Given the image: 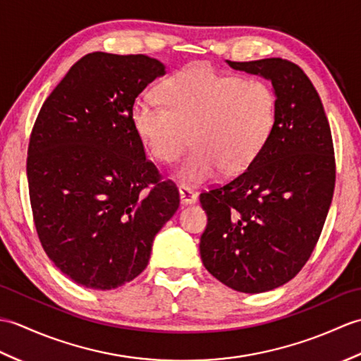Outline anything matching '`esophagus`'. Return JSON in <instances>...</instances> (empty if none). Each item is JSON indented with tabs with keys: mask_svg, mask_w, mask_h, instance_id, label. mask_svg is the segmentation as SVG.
<instances>
[{
	"mask_svg": "<svg viewBox=\"0 0 361 361\" xmlns=\"http://www.w3.org/2000/svg\"><path fill=\"white\" fill-rule=\"evenodd\" d=\"M178 192H180V198H181L183 204H192L197 202V194L190 188L180 186Z\"/></svg>",
	"mask_w": 361,
	"mask_h": 361,
	"instance_id": "obj_1",
	"label": "esophagus"
}]
</instances>
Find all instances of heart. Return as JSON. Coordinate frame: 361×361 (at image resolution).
I'll list each match as a JSON object with an SVG mask.
<instances>
[{
	"label": "heart",
	"instance_id": "1",
	"mask_svg": "<svg viewBox=\"0 0 361 361\" xmlns=\"http://www.w3.org/2000/svg\"><path fill=\"white\" fill-rule=\"evenodd\" d=\"M164 106L135 99L132 124L159 163H173L190 142L192 152L176 178L197 186L220 171L240 173L265 147L276 124V94L262 80H243L206 65H190L159 88Z\"/></svg>",
	"mask_w": 361,
	"mask_h": 361
}]
</instances>
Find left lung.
I'll use <instances>...</instances> for the list:
<instances>
[{
	"label": "left lung",
	"mask_w": 361,
	"mask_h": 361,
	"mask_svg": "<svg viewBox=\"0 0 361 361\" xmlns=\"http://www.w3.org/2000/svg\"><path fill=\"white\" fill-rule=\"evenodd\" d=\"M226 63L271 82L276 124L245 172L200 194L208 225L203 265L242 293H262L293 279L323 231L335 188L331 127L315 87L279 57Z\"/></svg>",
	"instance_id": "8db88e82"
}]
</instances>
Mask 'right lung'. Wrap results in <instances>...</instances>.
<instances>
[{
    "label": "right lung",
    "mask_w": 361,
    "mask_h": 361,
    "mask_svg": "<svg viewBox=\"0 0 361 361\" xmlns=\"http://www.w3.org/2000/svg\"><path fill=\"white\" fill-rule=\"evenodd\" d=\"M166 66L142 54L91 52L42 105L27 149L34 224L46 255L79 286L113 290L149 264L178 189L145 159L132 105Z\"/></svg>",
    "instance_id": "1"
}]
</instances>
